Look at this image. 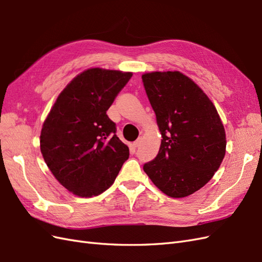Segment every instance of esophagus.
<instances>
[{
  "mask_svg": "<svg viewBox=\"0 0 262 262\" xmlns=\"http://www.w3.org/2000/svg\"><path fill=\"white\" fill-rule=\"evenodd\" d=\"M140 145H141V138H138L136 141H134V144H133V146L136 147V148L139 147Z\"/></svg>",
  "mask_w": 262,
  "mask_h": 262,
  "instance_id": "esophagus-1",
  "label": "esophagus"
}]
</instances>
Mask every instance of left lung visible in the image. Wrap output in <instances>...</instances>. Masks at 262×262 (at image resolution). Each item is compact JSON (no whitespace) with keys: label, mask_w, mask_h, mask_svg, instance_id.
I'll return each mask as SVG.
<instances>
[{"label":"left lung","mask_w":262,"mask_h":262,"mask_svg":"<svg viewBox=\"0 0 262 262\" xmlns=\"http://www.w3.org/2000/svg\"><path fill=\"white\" fill-rule=\"evenodd\" d=\"M161 133L159 152L144 171L170 198H185L211 180L226 152L224 125L208 96L179 71L141 76Z\"/></svg>","instance_id":"8db88e82"}]
</instances>
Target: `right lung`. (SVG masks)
<instances>
[{
    "label": "right lung",
    "mask_w": 262,
    "mask_h": 262,
    "mask_svg": "<svg viewBox=\"0 0 262 262\" xmlns=\"http://www.w3.org/2000/svg\"><path fill=\"white\" fill-rule=\"evenodd\" d=\"M132 72L88 69L67 85L45 119L40 151L58 182L74 195L96 196L114 183L129 149L106 111Z\"/></svg>",
    "instance_id": "obj_1"
}]
</instances>
